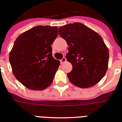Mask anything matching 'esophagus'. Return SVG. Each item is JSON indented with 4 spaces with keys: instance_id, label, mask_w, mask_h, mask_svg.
<instances>
[{
    "instance_id": "34e87169",
    "label": "esophagus",
    "mask_w": 122,
    "mask_h": 122,
    "mask_svg": "<svg viewBox=\"0 0 122 122\" xmlns=\"http://www.w3.org/2000/svg\"><path fill=\"white\" fill-rule=\"evenodd\" d=\"M66 59L65 58V57H63V58H62L60 60V62H61V63H65V62H66Z\"/></svg>"
}]
</instances>
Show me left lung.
<instances>
[{"instance_id":"1","label":"left lung","mask_w":122,"mask_h":122,"mask_svg":"<svg viewBox=\"0 0 122 122\" xmlns=\"http://www.w3.org/2000/svg\"><path fill=\"white\" fill-rule=\"evenodd\" d=\"M58 33L69 46L66 57L72 65L67 74L70 81L82 89L98 83L107 72L109 58L102 37L79 22L62 26Z\"/></svg>"}]
</instances>
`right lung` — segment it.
Listing matches in <instances>:
<instances>
[{
  "instance_id": "right-lung-1",
  "label": "right lung",
  "mask_w": 122,
  "mask_h": 122,
  "mask_svg": "<svg viewBox=\"0 0 122 122\" xmlns=\"http://www.w3.org/2000/svg\"><path fill=\"white\" fill-rule=\"evenodd\" d=\"M57 36V26H37L16 39L10 63L16 79L28 89L42 91L53 81L60 65L51 47Z\"/></svg>"
}]
</instances>
